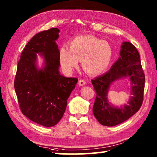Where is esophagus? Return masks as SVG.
<instances>
[{"instance_id": "1", "label": "esophagus", "mask_w": 157, "mask_h": 157, "mask_svg": "<svg viewBox=\"0 0 157 157\" xmlns=\"http://www.w3.org/2000/svg\"><path fill=\"white\" fill-rule=\"evenodd\" d=\"M78 84L79 86H84V85L86 84V82L84 79H79L78 82Z\"/></svg>"}]
</instances>
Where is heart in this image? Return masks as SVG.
<instances>
[{
    "instance_id": "1",
    "label": "heart",
    "mask_w": 157,
    "mask_h": 157,
    "mask_svg": "<svg viewBox=\"0 0 157 157\" xmlns=\"http://www.w3.org/2000/svg\"><path fill=\"white\" fill-rule=\"evenodd\" d=\"M59 62L66 73H72L81 60L82 68L89 75H99L107 70L113 57V50L106 41L93 36H78L61 48Z\"/></svg>"
}]
</instances>
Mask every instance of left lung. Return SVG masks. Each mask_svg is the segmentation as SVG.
<instances>
[{
  "instance_id": "8db88e82",
  "label": "left lung",
  "mask_w": 157,
  "mask_h": 157,
  "mask_svg": "<svg viewBox=\"0 0 157 157\" xmlns=\"http://www.w3.org/2000/svg\"><path fill=\"white\" fill-rule=\"evenodd\" d=\"M121 78H127L130 82L132 95L127 105L117 107L109 102L108 93L110 85ZM91 82L96 92L93 113L98 121L102 125L112 127L128 120L141 107L145 87V75L136 47L130 42H123L120 57L110 70Z\"/></svg>"
}]
</instances>
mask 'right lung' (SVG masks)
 Instances as JSON below:
<instances>
[{
	"mask_svg": "<svg viewBox=\"0 0 157 157\" xmlns=\"http://www.w3.org/2000/svg\"><path fill=\"white\" fill-rule=\"evenodd\" d=\"M59 30L53 28L35 34L28 42L18 63L14 89L21 110L32 121L44 127L59 123L67 100L78 79L59 72V50L56 41ZM43 58L41 68L37 54Z\"/></svg>",
	"mask_w": 157,
	"mask_h": 157,
	"instance_id": "1",
	"label": "right lung"
}]
</instances>
